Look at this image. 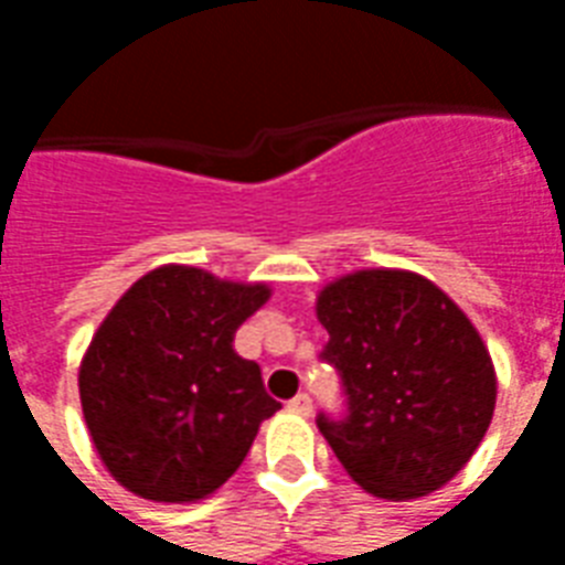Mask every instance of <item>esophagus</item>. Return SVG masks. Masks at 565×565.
I'll list each match as a JSON object with an SVG mask.
<instances>
[{
	"label": "esophagus",
	"mask_w": 565,
	"mask_h": 565,
	"mask_svg": "<svg viewBox=\"0 0 565 565\" xmlns=\"http://www.w3.org/2000/svg\"><path fill=\"white\" fill-rule=\"evenodd\" d=\"M287 408H290L294 415L308 417V415H311V396H306V393H299L296 399H290V405H287Z\"/></svg>",
	"instance_id": "1"
}]
</instances>
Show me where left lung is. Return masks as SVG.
Instances as JSON below:
<instances>
[{
    "label": "left lung",
    "instance_id": "8db88e82",
    "mask_svg": "<svg viewBox=\"0 0 565 565\" xmlns=\"http://www.w3.org/2000/svg\"><path fill=\"white\" fill-rule=\"evenodd\" d=\"M351 415L318 417L344 472L366 493H433L481 445L497 408V369L481 332L438 284L408 269H356L318 290Z\"/></svg>",
    "mask_w": 565,
    "mask_h": 565
}]
</instances>
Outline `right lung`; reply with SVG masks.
I'll use <instances>...</instances> for the list:
<instances>
[{"label": "right lung", "instance_id": "1", "mask_svg": "<svg viewBox=\"0 0 565 565\" xmlns=\"http://www.w3.org/2000/svg\"><path fill=\"white\" fill-rule=\"evenodd\" d=\"M266 281L166 263L141 275L81 356L84 424L99 460L150 502L209 499L242 466L281 405L235 330L269 302Z\"/></svg>", "mask_w": 565, "mask_h": 565}]
</instances>
